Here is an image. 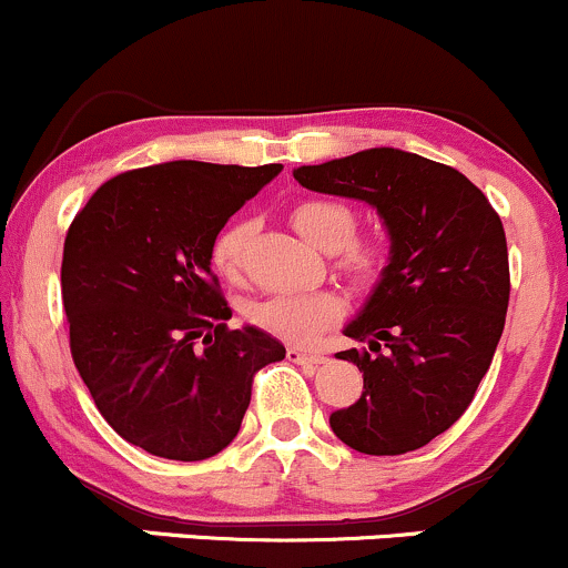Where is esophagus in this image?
I'll list each match as a JSON object with an SVG mask.
<instances>
[{
    "mask_svg": "<svg viewBox=\"0 0 568 568\" xmlns=\"http://www.w3.org/2000/svg\"><path fill=\"white\" fill-rule=\"evenodd\" d=\"M286 357H290L292 363H297V365H320V363H325V357H322V355H311V352L297 349V346H290V349H286Z\"/></svg>",
    "mask_w": 568,
    "mask_h": 568,
    "instance_id": "esophagus-1",
    "label": "esophagus"
}]
</instances>
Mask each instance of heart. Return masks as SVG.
Instances as JSON below:
<instances>
[{
	"mask_svg": "<svg viewBox=\"0 0 568 568\" xmlns=\"http://www.w3.org/2000/svg\"><path fill=\"white\" fill-rule=\"evenodd\" d=\"M295 230L314 246L335 252V265L359 290H371L384 278L393 248L384 237H355L357 211L344 200H303L290 213ZM248 224L235 219L211 246V262L222 276L237 278L243 267ZM341 316V301L333 292H278L248 306V320L290 344H308L316 333Z\"/></svg>",
	"mask_w": 568,
	"mask_h": 568,
	"instance_id": "obj_1",
	"label": "heart"
}]
</instances>
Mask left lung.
<instances>
[{
	"mask_svg": "<svg viewBox=\"0 0 568 568\" xmlns=\"http://www.w3.org/2000/svg\"><path fill=\"white\" fill-rule=\"evenodd\" d=\"M314 192L379 211L393 260L338 352L363 371V398L331 414L346 447L404 455L453 428L490 368L509 306L501 216L455 168L398 149H368L295 170Z\"/></svg>",
	"mask_w": 568,
	"mask_h": 568,
	"instance_id": "obj_1",
	"label": "left lung"
}]
</instances>
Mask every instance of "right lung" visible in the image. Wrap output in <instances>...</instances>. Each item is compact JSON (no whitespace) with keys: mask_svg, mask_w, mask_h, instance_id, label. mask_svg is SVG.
Here are the masks:
<instances>
[{"mask_svg":"<svg viewBox=\"0 0 568 568\" xmlns=\"http://www.w3.org/2000/svg\"><path fill=\"white\" fill-rule=\"evenodd\" d=\"M282 164L164 162L105 181L64 237L70 352L105 423L168 460H205L241 430L254 374L286 349L233 316L211 246Z\"/></svg>","mask_w":568,"mask_h":568,"instance_id":"right-lung-1","label":"right lung"}]
</instances>
